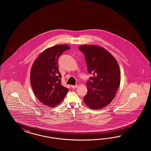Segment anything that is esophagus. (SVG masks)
Here are the masks:
<instances>
[{"instance_id":"34e87169","label":"esophagus","mask_w":151,"mask_h":151,"mask_svg":"<svg viewBox=\"0 0 151 151\" xmlns=\"http://www.w3.org/2000/svg\"><path fill=\"white\" fill-rule=\"evenodd\" d=\"M71 87H72L73 88H75L78 87V85H71Z\"/></svg>"}]
</instances>
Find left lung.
Segmentation results:
<instances>
[{"label":"left lung","mask_w":151,"mask_h":151,"mask_svg":"<svg viewBox=\"0 0 151 151\" xmlns=\"http://www.w3.org/2000/svg\"><path fill=\"white\" fill-rule=\"evenodd\" d=\"M78 49L85 55L91 76L86 82L88 91L83 102L91 109H102L113 100L120 85L119 64L113 55L99 46L83 45Z\"/></svg>","instance_id":"1"}]
</instances>
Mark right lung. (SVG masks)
Returning <instances> with one entry per match:
<instances>
[{
    "mask_svg": "<svg viewBox=\"0 0 151 151\" xmlns=\"http://www.w3.org/2000/svg\"><path fill=\"white\" fill-rule=\"evenodd\" d=\"M70 49L68 45H57L46 49L38 56L32 64L30 83L37 99L50 107L64 100L69 89L61 85V75L58 68V58L65 51Z\"/></svg>",
    "mask_w": 151,
    "mask_h": 151,
    "instance_id": "1",
    "label": "right lung"
}]
</instances>
